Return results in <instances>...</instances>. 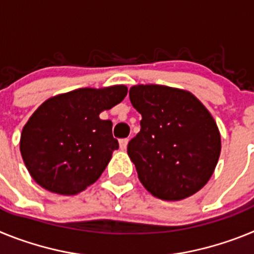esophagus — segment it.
<instances>
[{"label": "esophagus", "mask_w": 254, "mask_h": 254, "mask_svg": "<svg viewBox=\"0 0 254 254\" xmlns=\"http://www.w3.org/2000/svg\"><path fill=\"white\" fill-rule=\"evenodd\" d=\"M127 145H128V138H121V140H120L121 150H126Z\"/></svg>", "instance_id": "34e87169"}]
</instances>
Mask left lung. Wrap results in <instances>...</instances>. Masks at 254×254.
<instances>
[{"instance_id":"left-lung-1","label":"left lung","mask_w":254,"mask_h":254,"mask_svg":"<svg viewBox=\"0 0 254 254\" xmlns=\"http://www.w3.org/2000/svg\"><path fill=\"white\" fill-rule=\"evenodd\" d=\"M129 100L142 116L127 152L138 179L152 196L179 201L211 178L221 150L216 122L190 91L164 85H136Z\"/></svg>"}]
</instances>
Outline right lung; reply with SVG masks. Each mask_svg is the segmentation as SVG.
Listing matches in <instances>:
<instances>
[{
  "mask_svg": "<svg viewBox=\"0 0 254 254\" xmlns=\"http://www.w3.org/2000/svg\"><path fill=\"white\" fill-rule=\"evenodd\" d=\"M125 85L76 89L49 98L24 126L20 151L38 185L77 194L98 181L118 149L112 122L99 114L125 99Z\"/></svg>",
  "mask_w": 254,
  "mask_h": 254,
  "instance_id": "right-lung-1",
  "label": "right lung"
}]
</instances>
